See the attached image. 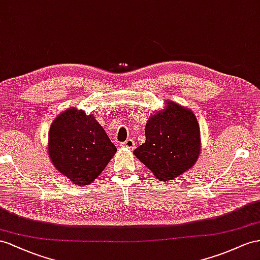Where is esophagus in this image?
Here are the masks:
<instances>
[{
    "label": "esophagus",
    "instance_id": "1",
    "mask_svg": "<svg viewBox=\"0 0 260 260\" xmlns=\"http://www.w3.org/2000/svg\"><path fill=\"white\" fill-rule=\"evenodd\" d=\"M122 147L133 150V149L135 148V142L133 141V139H127V141L124 142V143L122 144Z\"/></svg>",
    "mask_w": 260,
    "mask_h": 260
}]
</instances>
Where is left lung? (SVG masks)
Segmentation results:
<instances>
[{
    "mask_svg": "<svg viewBox=\"0 0 260 260\" xmlns=\"http://www.w3.org/2000/svg\"><path fill=\"white\" fill-rule=\"evenodd\" d=\"M146 142L134 155L160 181H170L196 165L201 152V134L192 110L166 100L165 108L147 119Z\"/></svg>",
    "mask_w": 260,
    "mask_h": 260,
    "instance_id": "left-lung-1",
    "label": "left lung"
}]
</instances>
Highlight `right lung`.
Returning <instances> with one entry per match:
<instances>
[{
    "label": "right lung",
    "instance_id": "add662e5",
    "mask_svg": "<svg viewBox=\"0 0 260 260\" xmlns=\"http://www.w3.org/2000/svg\"><path fill=\"white\" fill-rule=\"evenodd\" d=\"M47 148L54 167L77 185L94 181L117 150L95 117L76 108L55 117Z\"/></svg>",
    "mask_w": 260,
    "mask_h": 260
}]
</instances>
